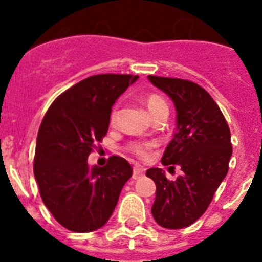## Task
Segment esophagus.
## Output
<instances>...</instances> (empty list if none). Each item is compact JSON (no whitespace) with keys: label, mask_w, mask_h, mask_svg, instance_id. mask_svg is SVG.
Returning <instances> with one entry per match:
<instances>
[{"label":"esophagus","mask_w":262,"mask_h":262,"mask_svg":"<svg viewBox=\"0 0 262 262\" xmlns=\"http://www.w3.org/2000/svg\"><path fill=\"white\" fill-rule=\"evenodd\" d=\"M144 176V170L142 168H139V166H135L134 168V173H133V178L134 180H139V178H142Z\"/></svg>","instance_id":"34e87169"}]
</instances>
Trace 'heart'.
I'll return each instance as SVG.
<instances>
[{
	"label": "heart",
	"instance_id": "obj_1",
	"mask_svg": "<svg viewBox=\"0 0 262 262\" xmlns=\"http://www.w3.org/2000/svg\"><path fill=\"white\" fill-rule=\"evenodd\" d=\"M145 102H147V107L148 111H149V114L155 115L156 113L161 110H168V105L164 101L163 98L157 94H151V96H148L147 99H145ZM115 117H117V110H113L111 113V122H114ZM155 147V143H147V142H136L133 143V144L129 145L128 149L133 152L135 156H138L139 159H147L149 156V152H151L152 148Z\"/></svg>",
	"mask_w": 262,
	"mask_h": 262
}]
</instances>
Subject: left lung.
I'll use <instances>...</instances> for the list:
<instances>
[{
    "label": "left lung",
    "instance_id": "1",
    "mask_svg": "<svg viewBox=\"0 0 262 262\" xmlns=\"http://www.w3.org/2000/svg\"><path fill=\"white\" fill-rule=\"evenodd\" d=\"M148 80L176 107V131L161 163L178 165L184 172L176 181H168L163 169H148L147 177L156 185L152 215L159 226L180 230L202 216L227 176L232 156L230 127L216 102L200 85L157 76H148Z\"/></svg>",
    "mask_w": 262,
    "mask_h": 262
}]
</instances>
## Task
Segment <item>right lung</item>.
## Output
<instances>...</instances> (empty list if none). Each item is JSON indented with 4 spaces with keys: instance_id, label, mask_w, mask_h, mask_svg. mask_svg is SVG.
<instances>
[{
    "instance_id": "add662e5",
    "label": "right lung",
    "mask_w": 262,
    "mask_h": 262,
    "mask_svg": "<svg viewBox=\"0 0 262 262\" xmlns=\"http://www.w3.org/2000/svg\"><path fill=\"white\" fill-rule=\"evenodd\" d=\"M139 76L97 75L80 81L50 106L36 138L34 176L53 217L73 232L105 226L122 187L133 176L127 160L111 156L105 166L88 157L110 123L111 107Z\"/></svg>"
}]
</instances>
